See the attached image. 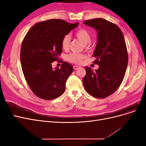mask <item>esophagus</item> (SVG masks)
Here are the masks:
<instances>
[{
	"label": "esophagus",
	"instance_id": "esophagus-1",
	"mask_svg": "<svg viewBox=\"0 0 146 146\" xmlns=\"http://www.w3.org/2000/svg\"><path fill=\"white\" fill-rule=\"evenodd\" d=\"M80 68V66H77V65H75V66H73V68H74V70H76V69H78V68Z\"/></svg>",
	"mask_w": 146,
	"mask_h": 146
}]
</instances>
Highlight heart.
<instances>
[{
  "instance_id": "b5f03b06",
  "label": "heart",
  "mask_w": 146,
  "mask_h": 146,
  "mask_svg": "<svg viewBox=\"0 0 146 146\" xmlns=\"http://www.w3.org/2000/svg\"><path fill=\"white\" fill-rule=\"evenodd\" d=\"M76 37L85 44V46L87 48H89L91 46L90 41L91 40V33L85 29H79L76 31ZM70 42V35L67 34L64 35L61 39V47L63 49L68 50L69 47V44ZM86 55L84 54H80V53L77 52H71L66 56V60L69 62L74 64H80L83 61V60L86 58Z\"/></svg>"
}]
</instances>
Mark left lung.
Wrapping results in <instances>:
<instances>
[{
    "instance_id": "obj_1",
    "label": "left lung",
    "mask_w": 146,
    "mask_h": 146,
    "mask_svg": "<svg viewBox=\"0 0 146 146\" xmlns=\"http://www.w3.org/2000/svg\"><path fill=\"white\" fill-rule=\"evenodd\" d=\"M84 24L98 31V42L93 56L99 68L94 72L85 67L83 84L92 96L104 99L115 92L124 77L128 52L121 30L115 24L102 18L86 20Z\"/></svg>"
}]
</instances>
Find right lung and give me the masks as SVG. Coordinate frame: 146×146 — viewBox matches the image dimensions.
Wrapping results in <instances>:
<instances>
[{
	"mask_svg": "<svg viewBox=\"0 0 146 146\" xmlns=\"http://www.w3.org/2000/svg\"><path fill=\"white\" fill-rule=\"evenodd\" d=\"M78 25L49 19L34 25L25 36L21 48L22 69L30 90L38 98L52 100L64 92L73 67L58 60L62 52L61 39ZM55 60L62 63L60 69L52 68Z\"/></svg>",
	"mask_w": 146,
	"mask_h": 146,
	"instance_id": "obj_1",
	"label": "right lung"
}]
</instances>
